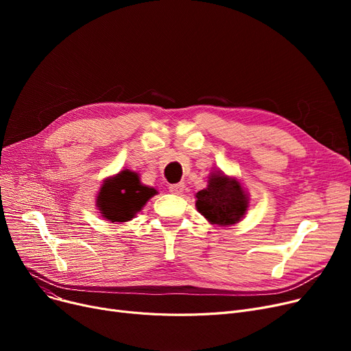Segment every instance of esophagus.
<instances>
[{
  "instance_id": "obj_1",
  "label": "esophagus",
  "mask_w": 351,
  "mask_h": 351,
  "mask_svg": "<svg viewBox=\"0 0 351 351\" xmlns=\"http://www.w3.org/2000/svg\"><path fill=\"white\" fill-rule=\"evenodd\" d=\"M183 188H185L183 183H173V185L169 186V192H172L175 195H180L183 192Z\"/></svg>"
}]
</instances>
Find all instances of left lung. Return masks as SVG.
<instances>
[{
    "label": "left lung",
    "mask_w": 351,
    "mask_h": 351,
    "mask_svg": "<svg viewBox=\"0 0 351 351\" xmlns=\"http://www.w3.org/2000/svg\"><path fill=\"white\" fill-rule=\"evenodd\" d=\"M206 189L196 193V208L210 223L229 226L237 223L247 210L249 199L241 183L222 172L212 173Z\"/></svg>",
    "instance_id": "left-lung-1"
}]
</instances>
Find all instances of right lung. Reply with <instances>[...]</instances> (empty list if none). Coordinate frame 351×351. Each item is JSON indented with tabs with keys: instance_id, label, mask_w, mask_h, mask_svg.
<instances>
[{
	"instance_id": "add662e5",
	"label": "right lung",
	"mask_w": 351,
	"mask_h": 351,
	"mask_svg": "<svg viewBox=\"0 0 351 351\" xmlns=\"http://www.w3.org/2000/svg\"><path fill=\"white\" fill-rule=\"evenodd\" d=\"M156 191L141 185L139 176L131 171H122L112 179L105 180L98 196V208L104 217L112 222L131 220Z\"/></svg>"
}]
</instances>
